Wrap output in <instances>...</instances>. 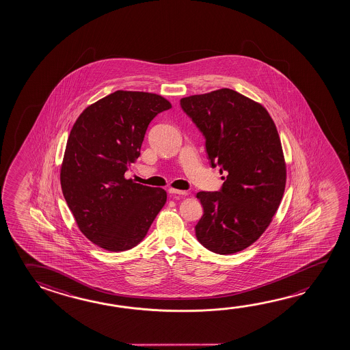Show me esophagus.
<instances>
[{"label":"esophagus","mask_w":350,"mask_h":350,"mask_svg":"<svg viewBox=\"0 0 350 350\" xmlns=\"http://www.w3.org/2000/svg\"><path fill=\"white\" fill-rule=\"evenodd\" d=\"M168 193L172 195H183V196L188 195V191H185V190L173 189V188H170Z\"/></svg>","instance_id":"obj_1"}]
</instances>
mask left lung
I'll list each match as a JSON object with an SVG mask.
<instances>
[{
	"label": "left lung",
	"instance_id": "obj_1",
	"mask_svg": "<svg viewBox=\"0 0 350 350\" xmlns=\"http://www.w3.org/2000/svg\"><path fill=\"white\" fill-rule=\"evenodd\" d=\"M205 138L207 159L219 166L218 191H199L204 215L195 226L202 247L219 255L258 241L281 204L286 165L275 123L260 103L230 89L180 100Z\"/></svg>",
	"mask_w": 350,
	"mask_h": 350
}]
</instances>
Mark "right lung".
I'll return each instance as SVG.
<instances>
[{
  "instance_id": "1",
  "label": "right lung",
  "mask_w": 350,
  "mask_h": 350,
  "mask_svg": "<svg viewBox=\"0 0 350 350\" xmlns=\"http://www.w3.org/2000/svg\"><path fill=\"white\" fill-rule=\"evenodd\" d=\"M172 105L156 94L118 92L86 107L69 134L61 187L89 241L124 252L143 241L166 204V191L126 179L150 122Z\"/></svg>"
}]
</instances>
